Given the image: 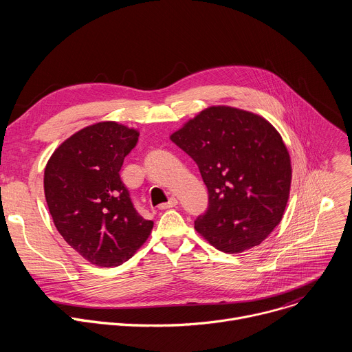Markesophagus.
I'll return each instance as SVG.
<instances>
[{
    "instance_id": "34e87169",
    "label": "esophagus",
    "mask_w": 352,
    "mask_h": 352,
    "mask_svg": "<svg viewBox=\"0 0 352 352\" xmlns=\"http://www.w3.org/2000/svg\"><path fill=\"white\" fill-rule=\"evenodd\" d=\"M177 204H178V200H177L175 197H171L167 204H162V205L159 206V209H162V210H164V209H171V208H175Z\"/></svg>"
}]
</instances>
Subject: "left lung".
<instances>
[{
    "label": "left lung",
    "instance_id": "obj_1",
    "mask_svg": "<svg viewBox=\"0 0 352 352\" xmlns=\"http://www.w3.org/2000/svg\"><path fill=\"white\" fill-rule=\"evenodd\" d=\"M170 139L193 159L209 190L195 230L226 254L262 243L284 216L292 178L277 129L250 111L212 106Z\"/></svg>",
    "mask_w": 352,
    "mask_h": 352
}]
</instances>
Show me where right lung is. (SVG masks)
I'll list each match as a JSON object with an SVG mask.
<instances>
[{"instance_id": "add662e5", "label": "right lung", "mask_w": 352, "mask_h": 352, "mask_svg": "<svg viewBox=\"0 0 352 352\" xmlns=\"http://www.w3.org/2000/svg\"><path fill=\"white\" fill-rule=\"evenodd\" d=\"M138 129L116 121L89 125L47 162L44 196L54 226L76 252L100 267L126 262L153 228L135 210L120 177Z\"/></svg>"}]
</instances>
